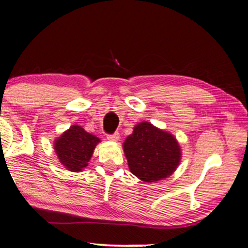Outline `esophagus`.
<instances>
[{
	"label": "esophagus",
	"mask_w": 248,
	"mask_h": 248,
	"mask_svg": "<svg viewBox=\"0 0 248 248\" xmlns=\"http://www.w3.org/2000/svg\"><path fill=\"white\" fill-rule=\"evenodd\" d=\"M119 138H120V135L118 132H115V133H112V135H108L107 136V139L109 141H113V142H115V141L119 140Z\"/></svg>",
	"instance_id": "obj_1"
}]
</instances>
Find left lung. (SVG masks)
Listing matches in <instances>:
<instances>
[{"mask_svg": "<svg viewBox=\"0 0 248 248\" xmlns=\"http://www.w3.org/2000/svg\"><path fill=\"white\" fill-rule=\"evenodd\" d=\"M131 173L144 182H156L170 176L178 168L181 149L171 133L150 123H140L124 142Z\"/></svg>", "mask_w": 248, "mask_h": 248, "instance_id": "left-lung-1", "label": "left lung"}]
</instances>
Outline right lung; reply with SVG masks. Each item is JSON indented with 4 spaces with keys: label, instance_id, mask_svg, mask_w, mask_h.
<instances>
[{
    "label": "right lung",
    "instance_id": "right-lung-1",
    "mask_svg": "<svg viewBox=\"0 0 248 248\" xmlns=\"http://www.w3.org/2000/svg\"><path fill=\"white\" fill-rule=\"evenodd\" d=\"M98 142L99 138L74 124L55 140L54 149L62 166L72 172H79L88 166Z\"/></svg>",
    "mask_w": 248,
    "mask_h": 248
}]
</instances>
